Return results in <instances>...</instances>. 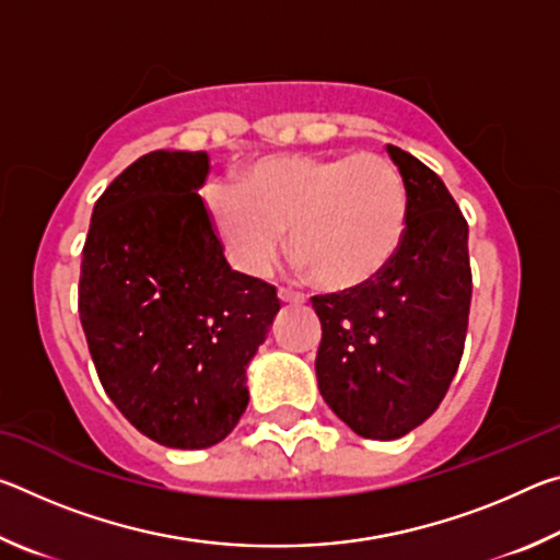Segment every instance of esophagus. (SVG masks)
Segmentation results:
<instances>
[{
	"instance_id": "1",
	"label": "esophagus",
	"mask_w": 560,
	"mask_h": 560,
	"mask_svg": "<svg viewBox=\"0 0 560 560\" xmlns=\"http://www.w3.org/2000/svg\"><path fill=\"white\" fill-rule=\"evenodd\" d=\"M279 299L283 303H303V301H306V296H303L301 291H293V289H279Z\"/></svg>"
}]
</instances>
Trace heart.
Listing matches in <instances>:
<instances>
[{"mask_svg":"<svg viewBox=\"0 0 560 560\" xmlns=\"http://www.w3.org/2000/svg\"><path fill=\"white\" fill-rule=\"evenodd\" d=\"M205 200L236 267L267 273L291 232L293 259L328 291L381 277L407 226L405 177L375 153L269 158L240 187H207Z\"/></svg>","mask_w":560,"mask_h":560,"instance_id":"1","label":"heart"}]
</instances>
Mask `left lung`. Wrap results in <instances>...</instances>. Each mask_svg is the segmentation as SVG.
I'll list each match as a JSON object with an SVG mask.
<instances>
[{
	"mask_svg": "<svg viewBox=\"0 0 560 560\" xmlns=\"http://www.w3.org/2000/svg\"><path fill=\"white\" fill-rule=\"evenodd\" d=\"M407 185L395 259L365 287L314 296L318 390L360 438L397 440L447 395L469 326V226L440 175L387 145Z\"/></svg>",
	"mask_w": 560,
	"mask_h": 560,
	"instance_id": "obj_1",
	"label": "left lung"
}]
</instances>
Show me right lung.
Instances as JSON below:
<instances>
[{
	"label": "right lung",
	"instance_id": "1",
	"mask_svg": "<svg viewBox=\"0 0 560 560\" xmlns=\"http://www.w3.org/2000/svg\"><path fill=\"white\" fill-rule=\"evenodd\" d=\"M207 153L138 158L93 207L79 316L98 381L132 428L175 450L230 434L249 402L246 365L281 308L232 271L202 187Z\"/></svg>",
	"mask_w": 560,
	"mask_h": 560
}]
</instances>
